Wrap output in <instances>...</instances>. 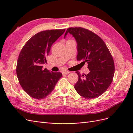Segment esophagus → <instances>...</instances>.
Returning a JSON list of instances; mask_svg holds the SVG:
<instances>
[{
    "label": "esophagus",
    "mask_w": 133,
    "mask_h": 133,
    "mask_svg": "<svg viewBox=\"0 0 133 133\" xmlns=\"http://www.w3.org/2000/svg\"><path fill=\"white\" fill-rule=\"evenodd\" d=\"M69 73H70V71H64L63 72V74H65V75H67V74H69Z\"/></svg>",
    "instance_id": "obj_1"
}]
</instances>
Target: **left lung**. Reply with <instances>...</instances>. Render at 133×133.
Listing matches in <instances>:
<instances>
[{
  "label": "left lung",
  "mask_w": 133,
  "mask_h": 133,
  "mask_svg": "<svg viewBox=\"0 0 133 133\" xmlns=\"http://www.w3.org/2000/svg\"><path fill=\"white\" fill-rule=\"evenodd\" d=\"M69 33L77 43V60L88 63L90 72L79 76L74 88L78 93L87 99L99 97L110 86L115 72L113 58L103 41L93 32L82 27L69 28L64 38Z\"/></svg>",
  "instance_id": "obj_1"
}]
</instances>
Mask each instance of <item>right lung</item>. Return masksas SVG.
Wrapping results in <instances>:
<instances>
[{"mask_svg": "<svg viewBox=\"0 0 133 133\" xmlns=\"http://www.w3.org/2000/svg\"><path fill=\"white\" fill-rule=\"evenodd\" d=\"M65 29L39 32L28 41L20 53L16 72L19 82L31 97L43 99L50 94L62 77L60 72L50 71L43 65L46 63L51 46Z\"/></svg>", "mask_w": 133, "mask_h": 133, "instance_id": "1", "label": "right lung"}]
</instances>
